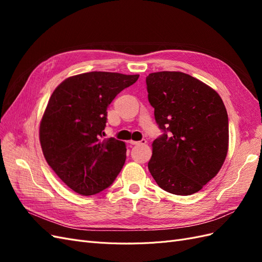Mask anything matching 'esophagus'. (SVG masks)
<instances>
[{
    "mask_svg": "<svg viewBox=\"0 0 262 262\" xmlns=\"http://www.w3.org/2000/svg\"><path fill=\"white\" fill-rule=\"evenodd\" d=\"M129 143L132 145H140V144H146V140L142 139L141 141H129Z\"/></svg>",
    "mask_w": 262,
    "mask_h": 262,
    "instance_id": "34e87169",
    "label": "esophagus"
}]
</instances>
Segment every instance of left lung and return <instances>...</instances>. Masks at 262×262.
Segmentation results:
<instances>
[{
    "label": "left lung",
    "mask_w": 262,
    "mask_h": 262,
    "mask_svg": "<svg viewBox=\"0 0 262 262\" xmlns=\"http://www.w3.org/2000/svg\"><path fill=\"white\" fill-rule=\"evenodd\" d=\"M147 97L163 132L148 170L165 191L195 193L216 176L228 149V117L220 95L182 72L146 76Z\"/></svg>",
    "instance_id": "1"
}]
</instances>
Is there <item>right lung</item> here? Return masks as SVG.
<instances>
[{
  "instance_id": "1",
  "label": "right lung",
  "mask_w": 262,
  "mask_h": 262,
  "mask_svg": "<svg viewBox=\"0 0 262 262\" xmlns=\"http://www.w3.org/2000/svg\"><path fill=\"white\" fill-rule=\"evenodd\" d=\"M139 75L90 72L71 76L52 93L39 138L47 163L64 184L82 195L108 188L125 162V144L105 136L107 108Z\"/></svg>"
}]
</instances>
